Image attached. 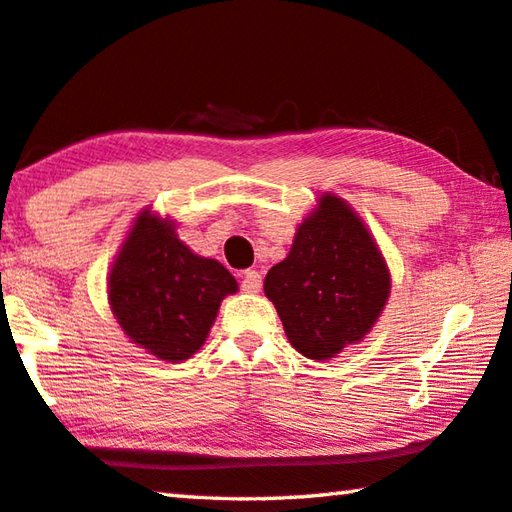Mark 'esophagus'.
Wrapping results in <instances>:
<instances>
[{"instance_id":"esophagus-1","label":"esophagus","mask_w":512,"mask_h":512,"mask_svg":"<svg viewBox=\"0 0 512 512\" xmlns=\"http://www.w3.org/2000/svg\"><path fill=\"white\" fill-rule=\"evenodd\" d=\"M241 289L246 291V294H257V291L262 289V275L257 271H246L241 278Z\"/></svg>"}]
</instances>
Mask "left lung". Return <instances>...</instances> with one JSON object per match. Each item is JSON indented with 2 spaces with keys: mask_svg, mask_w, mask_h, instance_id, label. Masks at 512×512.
Here are the masks:
<instances>
[{
  "mask_svg": "<svg viewBox=\"0 0 512 512\" xmlns=\"http://www.w3.org/2000/svg\"><path fill=\"white\" fill-rule=\"evenodd\" d=\"M389 289L392 275L369 227L330 191L316 198L289 255L264 280L289 344L316 362L360 344L383 314Z\"/></svg>",
  "mask_w": 512,
  "mask_h": 512,
  "instance_id": "left-lung-1",
  "label": "left lung"
}]
</instances>
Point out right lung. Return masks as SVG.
Returning <instances> with one entry per match:
<instances>
[{
	"mask_svg": "<svg viewBox=\"0 0 512 512\" xmlns=\"http://www.w3.org/2000/svg\"><path fill=\"white\" fill-rule=\"evenodd\" d=\"M234 275L196 255L166 216L141 209L113 259L107 296L129 342L157 360H189L207 342L223 298L237 294Z\"/></svg>",
	"mask_w": 512,
	"mask_h": 512,
	"instance_id": "1",
	"label": "right lung"
}]
</instances>
